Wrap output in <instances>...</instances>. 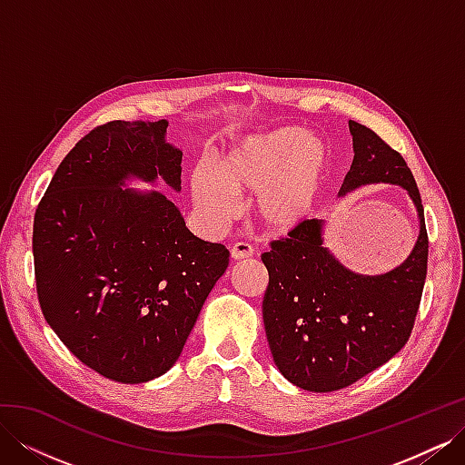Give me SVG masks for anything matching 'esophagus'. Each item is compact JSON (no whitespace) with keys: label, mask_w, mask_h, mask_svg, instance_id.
<instances>
[{"label":"esophagus","mask_w":465,"mask_h":465,"mask_svg":"<svg viewBox=\"0 0 465 465\" xmlns=\"http://www.w3.org/2000/svg\"><path fill=\"white\" fill-rule=\"evenodd\" d=\"M252 254H254V250H252V246L248 242H236V244L231 246V258L232 260H246Z\"/></svg>","instance_id":"esophagus-1"}]
</instances>
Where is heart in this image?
Segmentation results:
<instances>
[{
    "label": "heart",
    "instance_id": "1",
    "mask_svg": "<svg viewBox=\"0 0 465 465\" xmlns=\"http://www.w3.org/2000/svg\"><path fill=\"white\" fill-rule=\"evenodd\" d=\"M330 173V147L320 135L281 128L246 139L192 176L193 202L211 221L234 215L230 198H254V217L267 231L283 232L312 215Z\"/></svg>",
    "mask_w": 465,
    "mask_h": 465
}]
</instances>
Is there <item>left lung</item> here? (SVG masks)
<instances>
[{"mask_svg":"<svg viewBox=\"0 0 465 465\" xmlns=\"http://www.w3.org/2000/svg\"><path fill=\"white\" fill-rule=\"evenodd\" d=\"M353 164L340 195L367 184H398L413 200L419 236L407 260L382 275L347 270L323 244V221L308 219L262 254L270 273L263 326L279 372L308 391L347 388L407 343L429 258L425 211L403 157L367 125L349 120Z\"/></svg>","mask_w":465,"mask_h":465,"instance_id":"1","label":"left lung"}]
</instances>
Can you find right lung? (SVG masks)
<instances>
[{"mask_svg": "<svg viewBox=\"0 0 465 465\" xmlns=\"http://www.w3.org/2000/svg\"><path fill=\"white\" fill-rule=\"evenodd\" d=\"M166 128L98 125L65 154L35 213L42 314L83 364L122 384L173 367L229 265V250L190 232L164 193L122 188L163 178L180 192L182 151Z\"/></svg>", "mask_w": 465, "mask_h": 465, "instance_id": "add662e5", "label": "right lung"}]
</instances>
